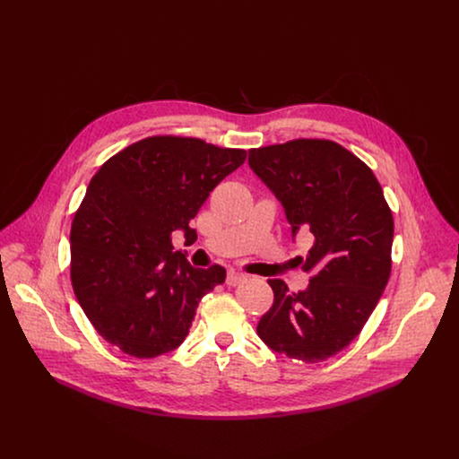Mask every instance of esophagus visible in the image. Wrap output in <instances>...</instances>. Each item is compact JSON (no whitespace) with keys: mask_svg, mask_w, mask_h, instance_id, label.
<instances>
[{"mask_svg":"<svg viewBox=\"0 0 459 459\" xmlns=\"http://www.w3.org/2000/svg\"><path fill=\"white\" fill-rule=\"evenodd\" d=\"M243 280H245V275H241V273H238V272H229L225 283L230 285V287H236V285H239Z\"/></svg>","mask_w":459,"mask_h":459,"instance_id":"obj_1","label":"esophagus"}]
</instances>
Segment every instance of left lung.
<instances>
[{"label":"left lung","mask_w":459,"mask_h":459,"mask_svg":"<svg viewBox=\"0 0 459 459\" xmlns=\"http://www.w3.org/2000/svg\"><path fill=\"white\" fill-rule=\"evenodd\" d=\"M248 163L285 209L292 236L310 230L305 290L272 278L273 307L257 333L307 364L342 351L364 328L392 270L394 218L372 170L332 140L298 138L250 149Z\"/></svg>","instance_id":"left-lung-1"}]
</instances>
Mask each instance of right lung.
Masks as SVG:
<instances>
[{
	"label": "right lung",
	"mask_w": 459,
	"mask_h": 459,
	"mask_svg": "<svg viewBox=\"0 0 459 459\" xmlns=\"http://www.w3.org/2000/svg\"><path fill=\"white\" fill-rule=\"evenodd\" d=\"M247 151L200 138L149 136L111 156L92 178L71 227V281L95 332L129 357L179 348L198 301L225 268H191L172 234L189 221Z\"/></svg>",
	"instance_id": "right-lung-1"
}]
</instances>
